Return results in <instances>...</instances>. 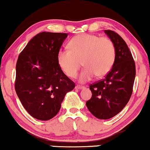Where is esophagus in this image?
<instances>
[{"label":"esophagus","instance_id":"34e87169","mask_svg":"<svg viewBox=\"0 0 150 150\" xmlns=\"http://www.w3.org/2000/svg\"><path fill=\"white\" fill-rule=\"evenodd\" d=\"M83 88H85V87H83V86H80V85H76V86H75V89H83Z\"/></svg>","mask_w":150,"mask_h":150}]
</instances>
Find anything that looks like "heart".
Returning <instances> with one entry per match:
<instances>
[{"label":"heart","mask_w":150,"mask_h":150,"mask_svg":"<svg viewBox=\"0 0 150 150\" xmlns=\"http://www.w3.org/2000/svg\"><path fill=\"white\" fill-rule=\"evenodd\" d=\"M69 49L58 51V63L67 76L74 78L82 61L85 68L80 75L81 82L89 81L95 75L103 77L107 75L116 58L113 41L95 34H82L73 37L69 42Z\"/></svg>","instance_id":"obj_1"}]
</instances>
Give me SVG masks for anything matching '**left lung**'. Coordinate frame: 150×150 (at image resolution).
Masks as SVG:
<instances>
[{
  "mask_svg": "<svg viewBox=\"0 0 150 150\" xmlns=\"http://www.w3.org/2000/svg\"><path fill=\"white\" fill-rule=\"evenodd\" d=\"M105 33L116 48V58L104 79L89 85L92 93L86 106L93 116L99 119H109L120 113L132 95L135 77V64L126 43L112 30Z\"/></svg>",
  "mask_w": 150,
  "mask_h": 150,
  "instance_id": "8db88e82",
  "label": "left lung"
}]
</instances>
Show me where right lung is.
I'll list each match as a JSON object with an SVG mask.
<instances>
[{
    "mask_svg": "<svg viewBox=\"0 0 150 150\" xmlns=\"http://www.w3.org/2000/svg\"><path fill=\"white\" fill-rule=\"evenodd\" d=\"M67 37V33L41 32L18 56L15 91L26 111L38 120H47L56 116L66 93L75 87L57 61Z\"/></svg>",
    "mask_w": 150,
    "mask_h": 150,
    "instance_id": "obj_1",
    "label": "right lung"
}]
</instances>
